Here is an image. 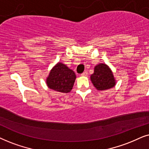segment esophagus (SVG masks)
I'll return each instance as SVG.
<instances>
[{"instance_id": "esophagus-1", "label": "esophagus", "mask_w": 149, "mask_h": 149, "mask_svg": "<svg viewBox=\"0 0 149 149\" xmlns=\"http://www.w3.org/2000/svg\"><path fill=\"white\" fill-rule=\"evenodd\" d=\"M81 76H88V72H87V71H84V72H83L82 74H81Z\"/></svg>"}]
</instances>
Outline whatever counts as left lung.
I'll list each match as a JSON object with an SVG mask.
<instances>
[{
  "instance_id": "left-lung-1",
  "label": "left lung",
  "mask_w": 149,
  "mask_h": 149,
  "mask_svg": "<svg viewBox=\"0 0 149 149\" xmlns=\"http://www.w3.org/2000/svg\"><path fill=\"white\" fill-rule=\"evenodd\" d=\"M91 80L95 88L99 91L111 88L115 85L112 71L105 64H99L95 67L94 73L91 76Z\"/></svg>"
}]
</instances>
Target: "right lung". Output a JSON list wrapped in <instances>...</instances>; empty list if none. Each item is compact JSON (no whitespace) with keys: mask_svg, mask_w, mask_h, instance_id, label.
Returning a JSON list of instances; mask_svg holds the SVG:
<instances>
[{"mask_svg":"<svg viewBox=\"0 0 149 149\" xmlns=\"http://www.w3.org/2000/svg\"><path fill=\"white\" fill-rule=\"evenodd\" d=\"M76 78V74L71 69L59 63L51 70L46 82L49 88L67 93L72 89Z\"/></svg>","mask_w":149,"mask_h":149,"instance_id":"1","label":"right lung"}]
</instances>
